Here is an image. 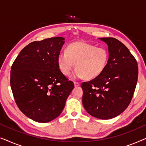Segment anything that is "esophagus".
<instances>
[{"label": "esophagus", "mask_w": 146, "mask_h": 146, "mask_svg": "<svg viewBox=\"0 0 146 146\" xmlns=\"http://www.w3.org/2000/svg\"><path fill=\"white\" fill-rule=\"evenodd\" d=\"M74 87H78L80 86V84L78 82H74Z\"/></svg>", "instance_id": "obj_1"}]
</instances>
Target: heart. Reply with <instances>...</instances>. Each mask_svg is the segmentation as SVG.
I'll list each match as a JSON object with an SVG mask.
<instances>
[{"label": "heart", "instance_id": "b5f03b06", "mask_svg": "<svg viewBox=\"0 0 146 146\" xmlns=\"http://www.w3.org/2000/svg\"><path fill=\"white\" fill-rule=\"evenodd\" d=\"M108 60L109 53L104 48L96 47L84 42H75L68 46L66 51L59 53L57 64L64 75L68 76L75 66L76 68L73 73V78L85 77L90 80L103 72Z\"/></svg>", "mask_w": 146, "mask_h": 146}]
</instances>
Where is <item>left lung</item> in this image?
Instances as JSON below:
<instances>
[{
    "label": "left lung",
    "instance_id": "obj_1",
    "mask_svg": "<svg viewBox=\"0 0 146 146\" xmlns=\"http://www.w3.org/2000/svg\"><path fill=\"white\" fill-rule=\"evenodd\" d=\"M108 45L107 66L94 79L83 82L82 104L92 116L108 119L120 114L132 99L137 84L138 66L125 46L114 38H100Z\"/></svg>",
    "mask_w": 146,
    "mask_h": 146
}]
</instances>
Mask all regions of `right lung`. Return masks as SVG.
Here are the masks:
<instances>
[{"instance_id": "obj_1", "label": "right lung", "mask_w": 146, "mask_h": 146, "mask_svg": "<svg viewBox=\"0 0 146 146\" xmlns=\"http://www.w3.org/2000/svg\"><path fill=\"white\" fill-rule=\"evenodd\" d=\"M64 40L53 37L30 43L11 67V86L16 103L24 114L37 122L56 118L74 89V83L57 64Z\"/></svg>"}]
</instances>
